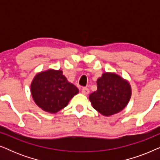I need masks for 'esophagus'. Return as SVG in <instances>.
Instances as JSON below:
<instances>
[{"mask_svg": "<svg viewBox=\"0 0 160 160\" xmlns=\"http://www.w3.org/2000/svg\"><path fill=\"white\" fill-rule=\"evenodd\" d=\"M82 92L83 94H84V95H88L89 92V90L88 88H87V87H83L82 89Z\"/></svg>", "mask_w": 160, "mask_h": 160, "instance_id": "34e87169", "label": "esophagus"}]
</instances>
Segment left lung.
Masks as SVG:
<instances>
[{
	"instance_id": "8db88e82",
	"label": "left lung",
	"mask_w": 160,
	"mask_h": 160,
	"mask_svg": "<svg viewBox=\"0 0 160 160\" xmlns=\"http://www.w3.org/2000/svg\"><path fill=\"white\" fill-rule=\"evenodd\" d=\"M97 84L98 89L89 98L95 110L108 117L125 108L131 97L128 82L116 73H104L98 79Z\"/></svg>"
}]
</instances>
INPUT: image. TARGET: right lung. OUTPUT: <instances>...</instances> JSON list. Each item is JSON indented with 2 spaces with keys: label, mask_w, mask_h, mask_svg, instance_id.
Instances as JSON below:
<instances>
[{
  "label": "right lung",
  "mask_w": 160,
  "mask_h": 160,
  "mask_svg": "<svg viewBox=\"0 0 160 160\" xmlns=\"http://www.w3.org/2000/svg\"><path fill=\"white\" fill-rule=\"evenodd\" d=\"M30 89L37 106L53 113L66 107L71 98L78 93V89L68 82L60 70L50 69L38 73L32 80Z\"/></svg>",
  "instance_id": "right-lung-1"
}]
</instances>
